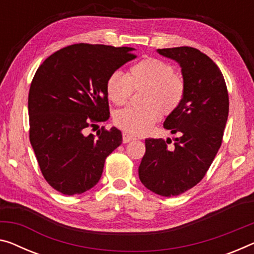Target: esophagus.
Listing matches in <instances>:
<instances>
[{"instance_id": "esophagus-1", "label": "esophagus", "mask_w": 254, "mask_h": 254, "mask_svg": "<svg viewBox=\"0 0 254 254\" xmlns=\"http://www.w3.org/2000/svg\"><path fill=\"white\" fill-rule=\"evenodd\" d=\"M132 139H134V137H132L131 135L128 134V132H124L123 134V142L124 143H129Z\"/></svg>"}]
</instances>
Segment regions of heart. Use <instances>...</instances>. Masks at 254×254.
Here are the masks:
<instances>
[{"instance_id":"b5f03b06","label":"heart","mask_w":254,"mask_h":254,"mask_svg":"<svg viewBox=\"0 0 254 254\" xmlns=\"http://www.w3.org/2000/svg\"><path fill=\"white\" fill-rule=\"evenodd\" d=\"M132 87H145L143 102L116 111L114 122L120 129L132 135L149 132L161 116L173 114L182 104L185 96V80L174 72V67L158 58H145L136 62L128 70V76L116 70L107 79L109 100L123 105L129 100Z\"/></svg>"}]
</instances>
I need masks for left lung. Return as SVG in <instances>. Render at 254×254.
Returning <instances> with one entry per match:
<instances>
[{
    "label": "left lung",
    "mask_w": 254,
    "mask_h": 254,
    "mask_svg": "<svg viewBox=\"0 0 254 254\" xmlns=\"http://www.w3.org/2000/svg\"><path fill=\"white\" fill-rule=\"evenodd\" d=\"M161 56L178 62L185 80L182 104L167 117L163 127L179 134L170 138L145 139V154L138 176L147 190L161 196H176L202 181L221 145L229 100L218 65L197 49H159Z\"/></svg>",
    "instance_id": "8db88e82"
}]
</instances>
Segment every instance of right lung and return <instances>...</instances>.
I'll list each match as a JSON object with an SVG mask.
<instances>
[{"mask_svg":"<svg viewBox=\"0 0 254 254\" xmlns=\"http://www.w3.org/2000/svg\"><path fill=\"white\" fill-rule=\"evenodd\" d=\"M132 48L69 45L38 67L28 95L29 139L45 181L64 195L81 194L99 183L105 159L123 142L122 131L86 128L110 117L107 79L135 59Z\"/></svg>","mask_w":254,"mask_h":254,"instance_id":"1","label":"right lung"}]
</instances>
